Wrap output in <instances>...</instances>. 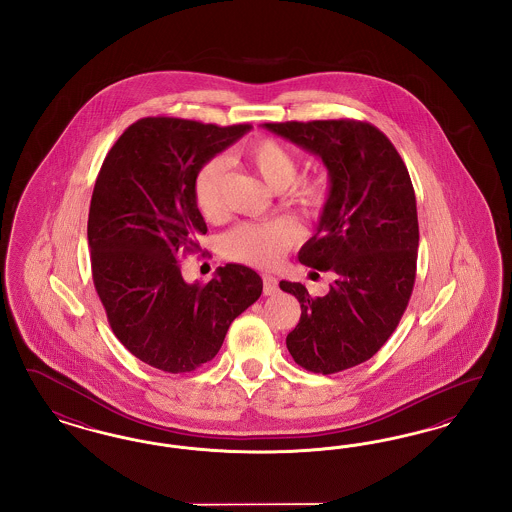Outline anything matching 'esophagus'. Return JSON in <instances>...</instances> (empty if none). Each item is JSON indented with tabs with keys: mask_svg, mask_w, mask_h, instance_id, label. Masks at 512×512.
Returning <instances> with one entry per match:
<instances>
[{
	"mask_svg": "<svg viewBox=\"0 0 512 512\" xmlns=\"http://www.w3.org/2000/svg\"><path fill=\"white\" fill-rule=\"evenodd\" d=\"M276 292H278V280H276L274 276L265 274V276H263V293H265V295H274Z\"/></svg>",
	"mask_w": 512,
	"mask_h": 512,
	"instance_id": "esophagus-1",
	"label": "esophagus"
}]
</instances>
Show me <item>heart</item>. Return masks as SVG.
I'll return each instance as SVG.
<instances>
[{
	"label": "heart",
	"mask_w": 512,
	"mask_h": 512,
	"mask_svg": "<svg viewBox=\"0 0 512 512\" xmlns=\"http://www.w3.org/2000/svg\"><path fill=\"white\" fill-rule=\"evenodd\" d=\"M245 163L257 172L270 190L284 192L288 203L307 217H318L330 197V186L324 176L297 180L299 161L292 151L278 140L265 138L244 151ZM228 165L222 157H213L195 174L194 197L197 209L205 217H217L224 209ZM303 232L288 217L270 222H244L226 234L222 247L230 259L244 261L255 267H272L284 253L299 244Z\"/></svg>",
	"instance_id": "heart-1"
}]
</instances>
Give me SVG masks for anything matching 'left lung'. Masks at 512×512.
Wrapping results in <instances>:
<instances>
[{
  "mask_svg": "<svg viewBox=\"0 0 512 512\" xmlns=\"http://www.w3.org/2000/svg\"><path fill=\"white\" fill-rule=\"evenodd\" d=\"M267 130L322 159L330 197L299 261L330 270L324 297L280 282L301 305L286 338L305 370L334 374L368 361L403 317L416 276L418 217L409 171L384 132L368 122H267Z\"/></svg>",
  "mask_w": 512,
  "mask_h": 512,
  "instance_id": "obj_1",
  "label": "left lung"
}]
</instances>
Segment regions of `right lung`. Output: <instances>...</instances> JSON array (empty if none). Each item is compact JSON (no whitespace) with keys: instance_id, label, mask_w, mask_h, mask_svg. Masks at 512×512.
I'll return each instance as SVG.
<instances>
[{"instance_id":"add662e5","label":"right lung","mask_w":512,"mask_h":512,"mask_svg":"<svg viewBox=\"0 0 512 512\" xmlns=\"http://www.w3.org/2000/svg\"><path fill=\"white\" fill-rule=\"evenodd\" d=\"M249 130L147 117L101 165L88 215L94 286L115 336L153 368L178 374L211 361L232 320L261 297V276L244 265L217 268L207 284H188L178 265L207 232L195 174Z\"/></svg>"}]
</instances>
